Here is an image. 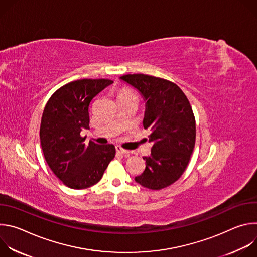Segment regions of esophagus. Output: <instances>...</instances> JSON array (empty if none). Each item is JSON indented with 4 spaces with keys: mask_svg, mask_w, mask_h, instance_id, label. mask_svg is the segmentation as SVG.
<instances>
[{
    "mask_svg": "<svg viewBox=\"0 0 257 257\" xmlns=\"http://www.w3.org/2000/svg\"><path fill=\"white\" fill-rule=\"evenodd\" d=\"M116 151H117L118 154H121V155H128V154H129V151L122 149L121 146H119V145L116 146Z\"/></svg>",
    "mask_w": 257,
    "mask_h": 257,
    "instance_id": "1",
    "label": "esophagus"
}]
</instances>
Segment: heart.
<instances>
[{"mask_svg":"<svg viewBox=\"0 0 257 257\" xmlns=\"http://www.w3.org/2000/svg\"><path fill=\"white\" fill-rule=\"evenodd\" d=\"M129 94H134V93H133V92H131L130 90H127V89L122 90V91H121V93H120V95H129Z\"/></svg>","mask_w":257,"mask_h":257,"instance_id":"1","label":"heart"}]
</instances>
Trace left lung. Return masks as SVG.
Instances as JSON below:
<instances>
[{"mask_svg":"<svg viewBox=\"0 0 257 257\" xmlns=\"http://www.w3.org/2000/svg\"><path fill=\"white\" fill-rule=\"evenodd\" d=\"M120 80L135 88L145 101L144 129H149L151 155L135 177L141 186L163 189L185 171L195 144V119L186 95L175 83L150 75L128 74Z\"/></svg>","mask_w":257,"mask_h":257,"instance_id":"8db88e82","label":"left lung"}]
</instances>
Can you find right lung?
Here are the masks:
<instances>
[{
  "instance_id": "right-lung-1",
  "label": "right lung",
  "mask_w": 257,
  "mask_h": 257,
  "mask_svg": "<svg viewBox=\"0 0 257 257\" xmlns=\"http://www.w3.org/2000/svg\"><path fill=\"white\" fill-rule=\"evenodd\" d=\"M113 83L108 79H80L59 88L43 113L40 137L45 159L54 174L72 189L88 188L101 179L116 154L113 144L99 145L80 136L89 129L92 98Z\"/></svg>"
}]
</instances>
